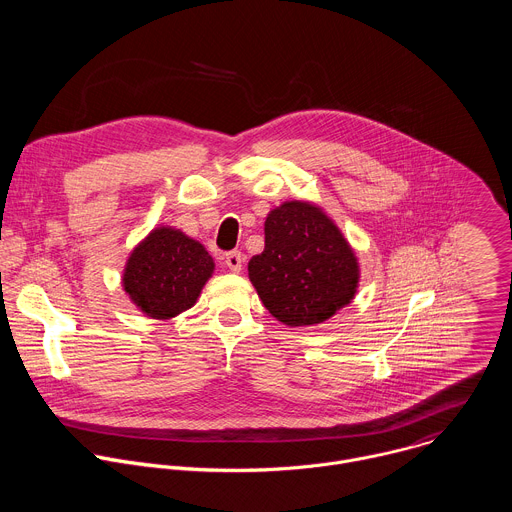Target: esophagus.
<instances>
[{"label": "esophagus", "instance_id": "34e87169", "mask_svg": "<svg viewBox=\"0 0 512 512\" xmlns=\"http://www.w3.org/2000/svg\"><path fill=\"white\" fill-rule=\"evenodd\" d=\"M243 261H245V257H243L241 251H231V253H227V257H225L227 267H229L231 271H235V273H239V271L243 269Z\"/></svg>", "mask_w": 512, "mask_h": 512}]
</instances>
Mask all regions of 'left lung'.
<instances>
[{"label":"left lung","instance_id":"left-lung-1","mask_svg":"<svg viewBox=\"0 0 512 512\" xmlns=\"http://www.w3.org/2000/svg\"><path fill=\"white\" fill-rule=\"evenodd\" d=\"M249 279L269 314L296 328L322 324L348 306L360 267L324 208L285 200L265 218V249L251 257Z\"/></svg>","mask_w":512,"mask_h":512}]
</instances>
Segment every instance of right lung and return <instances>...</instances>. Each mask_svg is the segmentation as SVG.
<instances>
[{
  "label": "right lung",
  "mask_w": 512,
  "mask_h": 512,
  "mask_svg": "<svg viewBox=\"0 0 512 512\" xmlns=\"http://www.w3.org/2000/svg\"><path fill=\"white\" fill-rule=\"evenodd\" d=\"M212 273L214 259L202 243L162 225L133 247L121 285L143 316L170 320L196 304Z\"/></svg>",
  "instance_id": "add662e5"
}]
</instances>
